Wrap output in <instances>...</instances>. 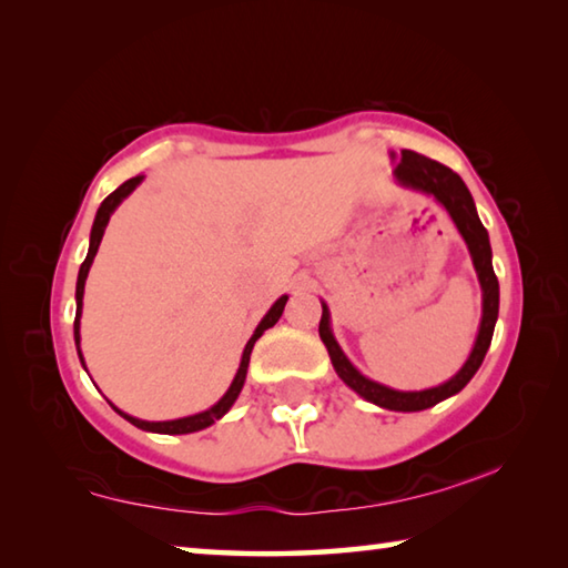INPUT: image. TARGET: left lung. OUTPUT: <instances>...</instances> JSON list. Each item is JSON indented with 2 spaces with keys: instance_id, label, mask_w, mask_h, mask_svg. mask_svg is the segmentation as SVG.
Instances as JSON below:
<instances>
[{
  "instance_id": "8db88e82",
  "label": "left lung",
  "mask_w": 568,
  "mask_h": 568,
  "mask_svg": "<svg viewBox=\"0 0 568 568\" xmlns=\"http://www.w3.org/2000/svg\"><path fill=\"white\" fill-rule=\"evenodd\" d=\"M390 158L396 162V168H393V178H396L398 185L434 197L436 203L450 215V220H454L456 230L468 247L470 261H474L478 283H480V325H478L474 348H470L466 363L460 365L456 376L448 378L446 383H440V386L426 388V390H396V388L383 386V383L365 378L363 373L348 361V355L343 353L338 341H335L333 328H331V311L323 301H321L323 315H321L318 333H321V341L325 343V348H328L333 368L345 386L353 388L361 398L376 403L381 408L413 413V410H426L440 400L456 396V393L464 390L466 383L476 376V371L480 368V363H484L488 345H491V338H494V328L498 318V281L491 263V243H488V233L476 213V203L474 197H470L466 182L460 180L450 168L440 165V162L430 158H423L413 150H400V155L390 152Z\"/></svg>"
}]
</instances>
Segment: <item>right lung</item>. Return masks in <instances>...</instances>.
Wrapping results in <instances>:
<instances>
[{"mask_svg": "<svg viewBox=\"0 0 568 568\" xmlns=\"http://www.w3.org/2000/svg\"><path fill=\"white\" fill-rule=\"evenodd\" d=\"M142 180H145V175H138V178H132V180H128V182H122V185H120L118 190L110 192V195L102 200V205H100V210H98V215H94L92 233H90V250H88V257H84V263L80 265V275H77V293H74V301H77V315H74V345H77V355H80L82 365H84V358H82V351H80V318H82L84 281H88V273H90V267H92V261H94V255H98V247H100V243H102L104 227H108V223H110V215L114 213V210L120 207L122 200L128 197L130 192H132L134 187H138ZM285 303H287V295H281V297H277V301L271 305V311H267V313L263 315V321L257 323L255 333L250 335V341H247V345H245L243 358H240V365H237V373H235L233 383H230V388L225 390V396L220 398V400L215 403V406H210V408H207V410H203V413H195V416H185V418H175V420H142V418H134V416H130V413L120 410L118 406H112V403H110V406H112L114 410H118L124 420H130L132 426H138V428H142V430H150V434L180 436V434H195V430H203V428H207V426H213L215 420L223 418L225 413H227L230 408H233V403L237 400L240 390H243V386H245L247 363H250V353H253V345H255V341L261 338V335H263L267 328H273V325H275L277 321H281ZM84 371H88V368H84Z\"/></svg>", "mask_w": 568, "mask_h": 568, "instance_id": "add662e5", "label": "right lung"}]
</instances>
